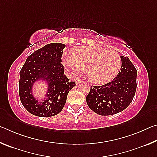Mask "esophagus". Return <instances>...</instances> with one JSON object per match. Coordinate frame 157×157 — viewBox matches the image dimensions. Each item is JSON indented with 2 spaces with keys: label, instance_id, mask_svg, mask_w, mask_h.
I'll return each instance as SVG.
<instances>
[{
  "label": "esophagus",
  "instance_id": "esophagus-1",
  "mask_svg": "<svg viewBox=\"0 0 157 157\" xmlns=\"http://www.w3.org/2000/svg\"><path fill=\"white\" fill-rule=\"evenodd\" d=\"M81 82H82V80H81V79H78V80L76 81V85H78L81 83Z\"/></svg>",
  "mask_w": 157,
  "mask_h": 157
}]
</instances>
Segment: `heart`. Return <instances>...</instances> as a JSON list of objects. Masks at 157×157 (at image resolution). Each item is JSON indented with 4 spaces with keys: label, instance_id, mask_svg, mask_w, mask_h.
Instances as JSON below:
<instances>
[{
    "label": "heart",
    "instance_id": "b5f03b06",
    "mask_svg": "<svg viewBox=\"0 0 157 157\" xmlns=\"http://www.w3.org/2000/svg\"><path fill=\"white\" fill-rule=\"evenodd\" d=\"M63 62L76 74L86 71L87 78L96 84L111 82L121 67V58L118 52L99 46L74 48L71 55H63Z\"/></svg>",
    "mask_w": 157,
    "mask_h": 157
}]
</instances>
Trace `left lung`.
Here are the masks:
<instances>
[{"label": "left lung", "mask_w": 157, "mask_h": 157, "mask_svg": "<svg viewBox=\"0 0 157 157\" xmlns=\"http://www.w3.org/2000/svg\"><path fill=\"white\" fill-rule=\"evenodd\" d=\"M120 72L112 82L91 86L86 98L89 107L101 116L121 112L132 102L136 90L137 71L127 57L121 55Z\"/></svg>", "instance_id": "left-lung-1"}]
</instances>
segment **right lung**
Segmentation results:
<instances>
[{
  "label": "right lung",
  "mask_w": 157,
  "mask_h": 157,
  "mask_svg": "<svg viewBox=\"0 0 157 157\" xmlns=\"http://www.w3.org/2000/svg\"><path fill=\"white\" fill-rule=\"evenodd\" d=\"M65 45L47 44L34 51L26 59L20 71L19 96L28 111L39 117L57 115L65 105L68 92L75 86L64 75L62 55ZM45 83L46 92L41 100L34 95V85Z\"/></svg>",
  "instance_id": "obj_1"
}]
</instances>
